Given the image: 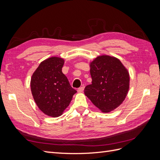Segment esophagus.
Segmentation results:
<instances>
[{"label": "esophagus", "mask_w": 160, "mask_h": 160, "mask_svg": "<svg viewBox=\"0 0 160 160\" xmlns=\"http://www.w3.org/2000/svg\"><path fill=\"white\" fill-rule=\"evenodd\" d=\"M83 90H84V88L83 87H81V88H79L78 89H77V91H78V93H81L83 91Z\"/></svg>", "instance_id": "obj_1"}]
</instances>
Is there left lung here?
Listing matches in <instances>:
<instances>
[{"label": "left lung", "instance_id": "8db88e82", "mask_svg": "<svg viewBox=\"0 0 160 160\" xmlns=\"http://www.w3.org/2000/svg\"><path fill=\"white\" fill-rule=\"evenodd\" d=\"M91 84L84 93L101 112L109 113L122 104L129 89L128 69L113 56L102 55L90 62Z\"/></svg>", "mask_w": 160, "mask_h": 160}]
</instances>
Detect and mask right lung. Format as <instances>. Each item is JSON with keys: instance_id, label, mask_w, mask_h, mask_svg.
<instances>
[{"instance_id": "1", "label": "right lung", "mask_w": 160, "mask_h": 160, "mask_svg": "<svg viewBox=\"0 0 160 160\" xmlns=\"http://www.w3.org/2000/svg\"><path fill=\"white\" fill-rule=\"evenodd\" d=\"M64 63L61 57L48 58L41 62L31 79V90L35 103L49 117L61 116L77 93L62 73Z\"/></svg>"}]
</instances>
